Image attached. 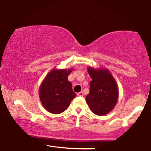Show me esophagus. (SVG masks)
I'll list each match as a JSON object with an SVG mask.
<instances>
[{"instance_id":"34e87169","label":"esophagus","mask_w":151,"mask_h":151,"mask_svg":"<svg viewBox=\"0 0 151 151\" xmlns=\"http://www.w3.org/2000/svg\"><path fill=\"white\" fill-rule=\"evenodd\" d=\"M77 95L78 96H84L83 91H80V92L77 93Z\"/></svg>"}]
</instances>
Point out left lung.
<instances>
[{"label": "left lung", "instance_id": "1", "mask_svg": "<svg viewBox=\"0 0 151 151\" xmlns=\"http://www.w3.org/2000/svg\"><path fill=\"white\" fill-rule=\"evenodd\" d=\"M91 78L86 101L93 114L103 116L112 110L119 98V89L111 73L106 68L88 67Z\"/></svg>", "mask_w": 151, "mask_h": 151}]
</instances>
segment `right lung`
<instances>
[{
  "label": "right lung",
  "mask_w": 151,
  "mask_h": 151,
  "mask_svg": "<svg viewBox=\"0 0 151 151\" xmlns=\"http://www.w3.org/2000/svg\"><path fill=\"white\" fill-rule=\"evenodd\" d=\"M73 68L52 69L47 74L40 88V101L43 106L52 114H58L67 109L76 93L68 76Z\"/></svg>",
  "instance_id": "obj_1"
}]
</instances>
